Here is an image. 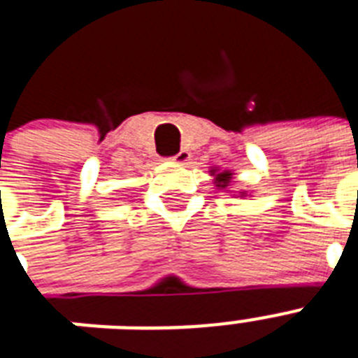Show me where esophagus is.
<instances>
[{
    "mask_svg": "<svg viewBox=\"0 0 358 358\" xmlns=\"http://www.w3.org/2000/svg\"><path fill=\"white\" fill-rule=\"evenodd\" d=\"M170 160H173L176 164H187L188 160H190V151H188V149H181V151L177 155H173Z\"/></svg>",
    "mask_w": 358,
    "mask_h": 358,
    "instance_id": "34e87169",
    "label": "esophagus"
}]
</instances>
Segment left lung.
<instances>
[{"label":"left lung","instance_id":"1","mask_svg":"<svg viewBox=\"0 0 358 358\" xmlns=\"http://www.w3.org/2000/svg\"><path fill=\"white\" fill-rule=\"evenodd\" d=\"M210 176L215 177V187L218 188V190H226V188H229L231 185H234V171L231 170H220V168H210ZM226 192H234V190H226ZM246 196V190H243V192H239V196L237 198H245Z\"/></svg>","mask_w":358,"mask_h":358}]
</instances>
